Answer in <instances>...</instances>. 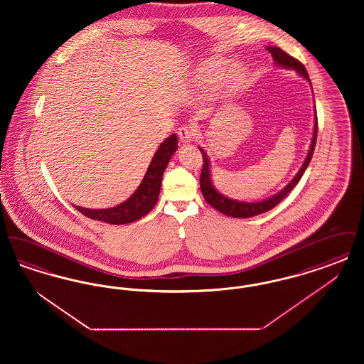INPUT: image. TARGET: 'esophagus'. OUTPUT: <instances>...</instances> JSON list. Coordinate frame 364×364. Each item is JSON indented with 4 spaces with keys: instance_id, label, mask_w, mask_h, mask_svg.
<instances>
[{
    "instance_id": "34e87169",
    "label": "esophagus",
    "mask_w": 364,
    "mask_h": 364,
    "mask_svg": "<svg viewBox=\"0 0 364 364\" xmlns=\"http://www.w3.org/2000/svg\"><path fill=\"white\" fill-rule=\"evenodd\" d=\"M177 135H178V138H180L181 141L188 143L195 136V129L192 127H188V125H183V127L178 128Z\"/></svg>"
}]
</instances>
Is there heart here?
<instances>
[{"instance_id": "b5f03b06", "label": "heart", "mask_w": 364, "mask_h": 364, "mask_svg": "<svg viewBox=\"0 0 364 364\" xmlns=\"http://www.w3.org/2000/svg\"><path fill=\"white\" fill-rule=\"evenodd\" d=\"M221 61H208L199 67L195 75L196 86L206 87L213 85V97L215 100H230L240 94L248 83V75L242 64H232L221 71Z\"/></svg>"}]
</instances>
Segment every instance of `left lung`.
Wrapping results in <instances>:
<instances>
[{"label":"left lung","instance_id":"8db88e82","mask_svg":"<svg viewBox=\"0 0 364 364\" xmlns=\"http://www.w3.org/2000/svg\"><path fill=\"white\" fill-rule=\"evenodd\" d=\"M269 52L272 53L274 63L278 67L282 68H288V70H294L303 76L306 80L310 82L309 73L304 68V65L294 58L292 55H289L288 53L284 52L282 49H279L277 46H270L266 48ZM311 85V82H310ZM316 114V113H315ZM316 134H318V119L315 117V125H314V135H312L311 146L309 150V154L306 156L304 164L301 165V168L299 169L297 174L292 178V181L284 188L279 191L276 195L260 200V202H242V200H233L230 198H226L223 193H220L218 191L214 188L213 183H211V177H210V164H208V158L206 156V151L203 149L199 147L202 156H203V166H202V173H200V190L203 193L205 200L208 202L210 206L218 210L220 213L229 215V217H235V218H248V217H254L262 213H266L273 208H276L278 203L296 187V184L300 181L301 176L306 172L309 164L311 162L312 154H314V149H315V143H316Z\"/></svg>","mask_w":364,"mask_h":364}]
</instances>
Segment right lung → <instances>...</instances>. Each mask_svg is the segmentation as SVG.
I'll use <instances>...</instances> for the list:
<instances>
[{"mask_svg": "<svg viewBox=\"0 0 364 364\" xmlns=\"http://www.w3.org/2000/svg\"><path fill=\"white\" fill-rule=\"evenodd\" d=\"M176 150H177V135L173 134L159 144L141 183L125 202L110 208L95 210V208H80V206H75V208L91 220L104 221L112 225H122V224H129V223L138 221L156 206L158 196H159V190H161L162 174L165 172Z\"/></svg>", "mask_w": 364, "mask_h": 364, "instance_id": "add662e5", "label": "right lung"}]
</instances>
